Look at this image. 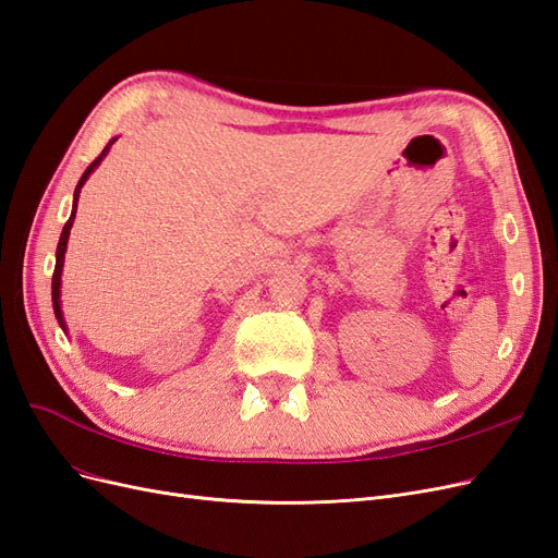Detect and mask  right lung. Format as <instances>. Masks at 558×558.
I'll use <instances>...</instances> for the list:
<instances>
[{"label":"right lung","mask_w":558,"mask_h":558,"mask_svg":"<svg viewBox=\"0 0 558 558\" xmlns=\"http://www.w3.org/2000/svg\"><path fill=\"white\" fill-rule=\"evenodd\" d=\"M116 142V140H113ZM113 142H109L107 144V148L102 150V154H99L90 165H88V170L83 172V177H81V181L76 183V191H74V211H72V216H70V221L64 223V228H62V234H60V242H58V251H56V272H53V286H50V291H53V310H56V318H58V324L62 326V330H64V318H62V310H60V277H62V265H64V251H66V240H70V230H72V223H74V216H76V202H78V193H81V189H83V183H86V179L90 177V172L95 170V167L102 162V158L109 154V148H111V144Z\"/></svg>","instance_id":"obj_1"}]
</instances>
